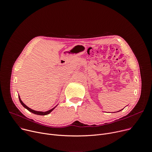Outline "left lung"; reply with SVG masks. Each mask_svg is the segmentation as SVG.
<instances>
[{
    "instance_id": "8db88e82",
    "label": "left lung",
    "mask_w": 152,
    "mask_h": 152,
    "mask_svg": "<svg viewBox=\"0 0 152 152\" xmlns=\"http://www.w3.org/2000/svg\"><path fill=\"white\" fill-rule=\"evenodd\" d=\"M122 110H123V109H122ZM122 110H119V111H121ZM118 111H116V112H118Z\"/></svg>"
}]
</instances>
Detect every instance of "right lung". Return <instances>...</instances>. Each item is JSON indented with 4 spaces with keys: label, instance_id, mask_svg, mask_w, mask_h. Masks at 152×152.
<instances>
[{
    "label": "right lung",
    "instance_id": "1",
    "mask_svg": "<svg viewBox=\"0 0 152 152\" xmlns=\"http://www.w3.org/2000/svg\"><path fill=\"white\" fill-rule=\"evenodd\" d=\"M18 98H19V100H20V103H21V104L23 105V107H25V108H26L28 111H30V112L33 113H34V114H35V115H48V114H49L50 113H51L52 111L55 108V107L58 105H57V106H55V107H53V108H52V109H50V110H48V111H36V110H33V109H31V108H29L28 106H26V105L25 104V103H24L22 102V100H21L20 97L19 95H18Z\"/></svg>",
    "mask_w": 152,
    "mask_h": 152
}]
</instances>
